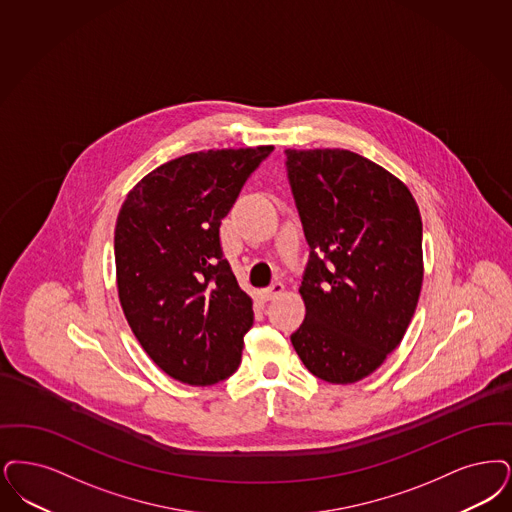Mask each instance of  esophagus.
Here are the masks:
<instances>
[{
    "label": "esophagus",
    "instance_id": "esophagus-1",
    "mask_svg": "<svg viewBox=\"0 0 512 512\" xmlns=\"http://www.w3.org/2000/svg\"><path fill=\"white\" fill-rule=\"evenodd\" d=\"M284 284L282 282H276V284H272V286L265 287V289H261L259 291V295L265 299V301H272V299H276L278 295H282L284 293Z\"/></svg>",
    "mask_w": 512,
    "mask_h": 512
}]
</instances>
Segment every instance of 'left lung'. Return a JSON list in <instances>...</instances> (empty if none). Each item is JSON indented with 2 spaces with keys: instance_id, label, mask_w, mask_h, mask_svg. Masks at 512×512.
<instances>
[{
  "instance_id": "obj_1",
  "label": "left lung",
  "mask_w": 512,
  "mask_h": 512,
  "mask_svg": "<svg viewBox=\"0 0 512 512\" xmlns=\"http://www.w3.org/2000/svg\"><path fill=\"white\" fill-rule=\"evenodd\" d=\"M310 247L291 335L305 368L333 385L371 375L400 345L423 286V223L408 186L341 148L286 150Z\"/></svg>"
}]
</instances>
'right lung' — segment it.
Masks as SVG:
<instances>
[{"instance_id":"right-lung-1","label":"right lung","mask_w":512,"mask_h":512,"mask_svg":"<svg viewBox=\"0 0 512 512\" xmlns=\"http://www.w3.org/2000/svg\"><path fill=\"white\" fill-rule=\"evenodd\" d=\"M274 146L192 152L133 186L114 230L127 324L169 377L207 387L230 377L253 301L223 257L221 221Z\"/></svg>"}]
</instances>
